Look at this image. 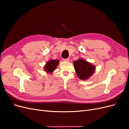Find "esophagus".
I'll return each mask as SVG.
<instances>
[{"mask_svg": "<svg viewBox=\"0 0 129 129\" xmlns=\"http://www.w3.org/2000/svg\"><path fill=\"white\" fill-rule=\"evenodd\" d=\"M63 60L64 61H65V62H69V58H63Z\"/></svg>", "mask_w": 129, "mask_h": 129, "instance_id": "obj_1", "label": "esophagus"}]
</instances>
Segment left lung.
<instances>
[{"instance_id":"left-lung-1","label":"left lung","mask_w":129,"mask_h":129,"mask_svg":"<svg viewBox=\"0 0 129 129\" xmlns=\"http://www.w3.org/2000/svg\"><path fill=\"white\" fill-rule=\"evenodd\" d=\"M74 66L77 76L82 80L88 79L95 70V66L83 59L74 61Z\"/></svg>"}]
</instances>
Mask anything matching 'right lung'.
<instances>
[{
    "instance_id": "1",
    "label": "right lung",
    "mask_w": 129,
    "mask_h": 129,
    "mask_svg": "<svg viewBox=\"0 0 129 129\" xmlns=\"http://www.w3.org/2000/svg\"><path fill=\"white\" fill-rule=\"evenodd\" d=\"M59 63V61L57 60H51L49 62H47L45 66V71L47 73H51L54 71H55L57 65Z\"/></svg>"
}]
</instances>
